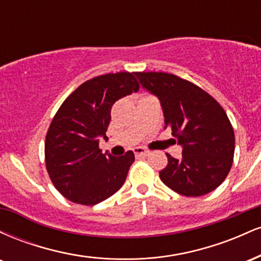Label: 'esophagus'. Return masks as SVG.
I'll use <instances>...</instances> for the list:
<instances>
[{"mask_svg":"<svg viewBox=\"0 0 261 261\" xmlns=\"http://www.w3.org/2000/svg\"><path fill=\"white\" fill-rule=\"evenodd\" d=\"M134 153L135 155H137V157H146V155H148L149 152L147 149L142 148V147H136L134 148Z\"/></svg>","mask_w":261,"mask_h":261,"instance_id":"obj_1","label":"esophagus"}]
</instances>
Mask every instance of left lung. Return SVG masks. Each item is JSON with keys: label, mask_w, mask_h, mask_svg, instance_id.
Masks as SVG:
<instances>
[{"label": "left lung", "mask_w": 261, "mask_h": 261, "mask_svg": "<svg viewBox=\"0 0 261 261\" xmlns=\"http://www.w3.org/2000/svg\"><path fill=\"white\" fill-rule=\"evenodd\" d=\"M161 101L164 128L182 147L180 160L167 153L161 180L184 196H201L222 184L234 155V131L223 108L194 83L166 72H135Z\"/></svg>", "instance_id": "8db88e82"}]
</instances>
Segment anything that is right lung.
<instances>
[{"mask_svg":"<svg viewBox=\"0 0 261 261\" xmlns=\"http://www.w3.org/2000/svg\"><path fill=\"white\" fill-rule=\"evenodd\" d=\"M135 72L107 73L82 83L54 116L45 139V164L54 187L70 201L97 205L124 184L133 151L101 153L113 104L139 91Z\"/></svg>","mask_w":261,"mask_h":261,"instance_id":"right-lung-1","label":"right lung"}]
</instances>
